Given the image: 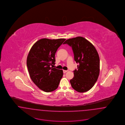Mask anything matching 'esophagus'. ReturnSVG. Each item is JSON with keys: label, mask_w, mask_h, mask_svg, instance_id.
<instances>
[{"label": "esophagus", "mask_w": 125, "mask_h": 125, "mask_svg": "<svg viewBox=\"0 0 125 125\" xmlns=\"http://www.w3.org/2000/svg\"><path fill=\"white\" fill-rule=\"evenodd\" d=\"M63 71L64 73H66L67 72H68V70H64Z\"/></svg>", "instance_id": "esophagus-1"}]
</instances>
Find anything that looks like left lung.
I'll use <instances>...</instances> for the list:
<instances>
[{
    "label": "left lung",
    "instance_id": "obj_1",
    "mask_svg": "<svg viewBox=\"0 0 125 125\" xmlns=\"http://www.w3.org/2000/svg\"><path fill=\"white\" fill-rule=\"evenodd\" d=\"M63 44L71 47L74 60L79 64L70 81L72 88L81 93L89 90L97 81L100 71V60L95 47L81 36L69 39Z\"/></svg>",
    "mask_w": 125,
    "mask_h": 125
}]
</instances>
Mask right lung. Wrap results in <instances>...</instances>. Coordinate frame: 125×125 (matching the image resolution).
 I'll use <instances>...</instances> for the list:
<instances>
[{"instance_id":"1","label":"right lung","mask_w":125,"mask_h":125,"mask_svg":"<svg viewBox=\"0 0 125 125\" xmlns=\"http://www.w3.org/2000/svg\"><path fill=\"white\" fill-rule=\"evenodd\" d=\"M65 39H41L33 45L27 60L30 77L36 85L46 92L57 89L62 78V70L53 68L55 53Z\"/></svg>"}]
</instances>
